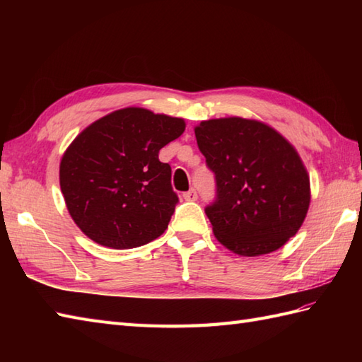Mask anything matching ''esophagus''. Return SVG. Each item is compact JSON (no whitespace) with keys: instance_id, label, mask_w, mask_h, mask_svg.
<instances>
[{"instance_id":"obj_1","label":"esophagus","mask_w":362,"mask_h":362,"mask_svg":"<svg viewBox=\"0 0 362 362\" xmlns=\"http://www.w3.org/2000/svg\"><path fill=\"white\" fill-rule=\"evenodd\" d=\"M183 199H185V201H188V202H193V201H196V199H197L196 189H194V188H191L189 191H187V193H183Z\"/></svg>"}]
</instances>
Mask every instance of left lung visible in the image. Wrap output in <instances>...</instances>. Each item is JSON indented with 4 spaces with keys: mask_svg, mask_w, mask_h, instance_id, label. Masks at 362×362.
I'll use <instances>...</instances> for the list:
<instances>
[{
    "mask_svg": "<svg viewBox=\"0 0 362 362\" xmlns=\"http://www.w3.org/2000/svg\"><path fill=\"white\" fill-rule=\"evenodd\" d=\"M194 134L216 182L205 213L218 241L243 257L280 249L310 206V177L296 149L253 119L202 121Z\"/></svg>",
    "mask_w": 362,
    "mask_h": 362,
    "instance_id": "1",
    "label": "left lung"
}]
</instances>
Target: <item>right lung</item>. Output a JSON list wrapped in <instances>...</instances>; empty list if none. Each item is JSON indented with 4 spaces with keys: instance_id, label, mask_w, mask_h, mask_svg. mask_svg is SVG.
<instances>
[{
    "instance_id": "obj_1",
    "label": "right lung",
    "mask_w": 362,
    "mask_h": 362,
    "mask_svg": "<svg viewBox=\"0 0 362 362\" xmlns=\"http://www.w3.org/2000/svg\"><path fill=\"white\" fill-rule=\"evenodd\" d=\"M183 130L180 118L129 107L79 134L60 161V189L90 240L134 249L165 232L179 196L158 152Z\"/></svg>"
}]
</instances>
